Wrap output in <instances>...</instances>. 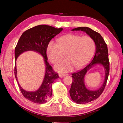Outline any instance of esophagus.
<instances>
[{
	"instance_id": "obj_1",
	"label": "esophagus",
	"mask_w": 123,
	"mask_h": 123,
	"mask_svg": "<svg viewBox=\"0 0 123 123\" xmlns=\"http://www.w3.org/2000/svg\"><path fill=\"white\" fill-rule=\"evenodd\" d=\"M67 75H68L67 74H64V73H59V76L60 77H63L66 76Z\"/></svg>"
}]
</instances>
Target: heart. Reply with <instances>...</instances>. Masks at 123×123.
<instances>
[{"instance_id":"obj_1","label":"heart","mask_w":123,"mask_h":123,"mask_svg":"<svg viewBox=\"0 0 123 123\" xmlns=\"http://www.w3.org/2000/svg\"><path fill=\"white\" fill-rule=\"evenodd\" d=\"M57 44L50 42L47 47V55L52 64H55L61 61L64 53L65 60L59 62L55 69L60 72L83 67L90 61L93 55L95 44L94 40L89 36L68 34L59 37Z\"/></svg>"}]
</instances>
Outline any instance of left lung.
I'll list each match as a JSON object with an SVG mask.
<instances>
[{"mask_svg":"<svg viewBox=\"0 0 123 123\" xmlns=\"http://www.w3.org/2000/svg\"><path fill=\"white\" fill-rule=\"evenodd\" d=\"M72 31L85 32L94 40L96 46L95 53L91 62L82 70L72 74L73 81L69 91L71 98L76 103L84 104L93 101L99 98L105 88L110 70L108 52L107 44L99 33L85 27L73 29ZM96 64H102L105 69V80L98 90L89 91L85 86L84 78L87 71Z\"/></svg>","mask_w":123,"mask_h":123,"instance_id":"left-lung-1","label":"left lung"}]
</instances>
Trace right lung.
I'll return each instance as SVG.
<instances>
[{"instance_id": "right-lung-1", "label": "right lung", "mask_w": 123, "mask_h": 123, "mask_svg": "<svg viewBox=\"0 0 123 123\" xmlns=\"http://www.w3.org/2000/svg\"><path fill=\"white\" fill-rule=\"evenodd\" d=\"M62 28H55L50 25H41L29 29L25 31L18 40L15 49V60L19 55L27 51H33L43 56L46 65L45 75L42 85L34 92L27 91L22 88L17 78V69L15 63L14 69L15 76L17 81L20 90L24 97L36 104H44L51 98L52 94V85L59 77L58 73L47 62V47L48 43L53 37L59 34Z\"/></svg>"}]
</instances>
